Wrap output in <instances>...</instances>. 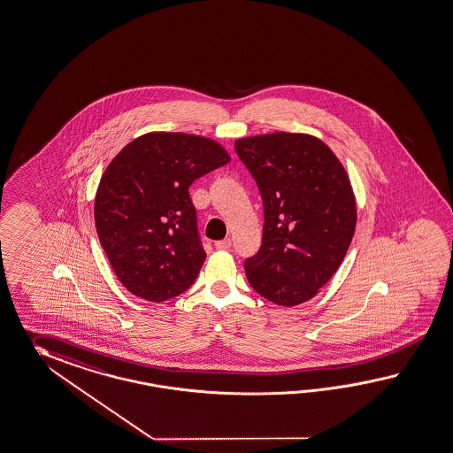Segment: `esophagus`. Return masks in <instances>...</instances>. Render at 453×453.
Segmentation results:
<instances>
[{
  "instance_id": "esophagus-1",
  "label": "esophagus",
  "mask_w": 453,
  "mask_h": 453,
  "mask_svg": "<svg viewBox=\"0 0 453 453\" xmlns=\"http://www.w3.org/2000/svg\"><path fill=\"white\" fill-rule=\"evenodd\" d=\"M214 245H216V249H219V250H227V249H231L232 241L231 239H224V241H218Z\"/></svg>"
}]
</instances>
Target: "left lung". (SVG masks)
<instances>
[{"mask_svg":"<svg viewBox=\"0 0 453 453\" xmlns=\"http://www.w3.org/2000/svg\"><path fill=\"white\" fill-rule=\"evenodd\" d=\"M234 147L258 187L265 218L262 247L243 264L247 280L280 306L306 303L352 242L357 208L347 172L308 134H264Z\"/></svg>","mask_w":453,"mask_h":453,"instance_id":"8db88e82","label":"left lung"}]
</instances>
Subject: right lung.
<instances>
[{
	"mask_svg": "<svg viewBox=\"0 0 453 453\" xmlns=\"http://www.w3.org/2000/svg\"><path fill=\"white\" fill-rule=\"evenodd\" d=\"M229 160L218 142L181 133L145 134L111 160L95 224L114 273L133 295L162 303L195 283L206 252L188 189Z\"/></svg>",
	"mask_w": 453,
	"mask_h": 453,
	"instance_id": "obj_1",
	"label": "right lung"
}]
</instances>
